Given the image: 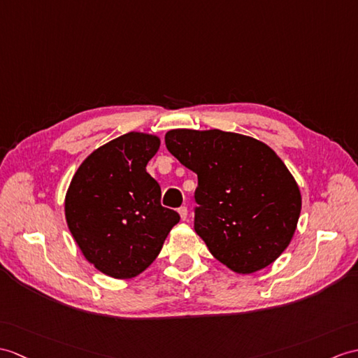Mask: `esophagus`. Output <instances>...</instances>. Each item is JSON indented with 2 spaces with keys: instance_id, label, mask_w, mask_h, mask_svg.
Listing matches in <instances>:
<instances>
[{
  "instance_id": "1",
  "label": "esophagus",
  "mask_w": 358,
  "mask_h": 358,
  "mask_svg": "<svg viewBox=\"0 0 358 358\" xmlns=\"http://www.w3.org/2000/svg\"><path fill=\"white\" fill-rule=\"evenodd\" d=\"M178 213H180V217H181L182 221L187 220V207L186 206H181L178 209Z\"/></svg>"
}]
</instances>
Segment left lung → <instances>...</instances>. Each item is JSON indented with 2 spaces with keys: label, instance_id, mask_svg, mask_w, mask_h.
Instances as JSON below:
<instances>
[{
  "label": "left lung",
  "instance_id": "obj_1",
  "mask_svg": "<svg viewBox=\"0 0 358 358\" xmlns=\"http://www.w3.org/2000/svg\"><path fill=\"white\" fill-rule=\"evenodd\" d=\"M166 148L198 176L195 231L236 273H255L288 247L301 215V190L262 141L220 129H172Z\"/></svg>",
  "mask_w": 358,
  "mask_h": 358
}]
</instances>
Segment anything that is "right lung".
<instances>
[{"mask_svg":"<svg viewBox=\"0 0 358 358\" xmlns=\"http://www.w3.org/2000/svg\"><path fill=\"white\" fill-rule=\"evenodd\" d=\"M160 138L128 132L88 155L66 190L65 218L87 261L108 276L129 279L159 256L180 221L160 203L162 189L146 164Z\"/></svg>","mask_w":358,"mask_h":358,"instance_id":"obj_1","label":"right lung"}]
</instances>
